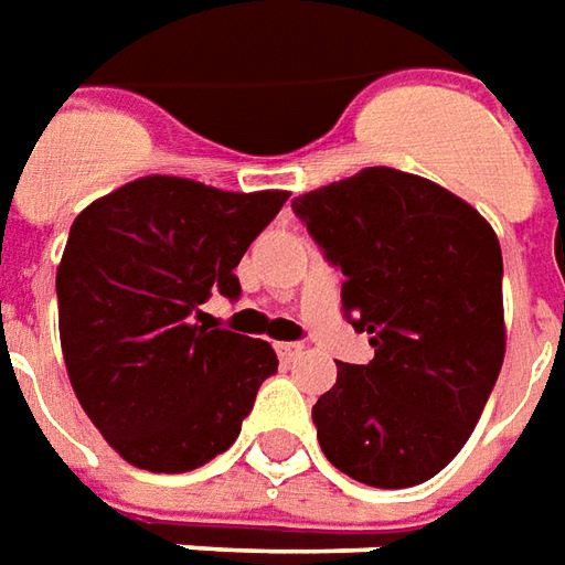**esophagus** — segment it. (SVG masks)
Here are the masks:
<instances>
[{
    "label": "esophagus",
    "instance_id": "1",
    "mask_svg": "<svg viewBox=\"0 0 565 565\" xmlns=\"http://www.w3.org/2000/svg\"><path fill=\"white\" fill-rule=\"evenodd\" d=\"M275 351H278V358H281V361H296V358L302 354V345H299V342H278Z\"/></svg>",
    "mask_w": 565,
    "mask_h": 565
}]
</instances>
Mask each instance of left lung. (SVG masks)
Returning a JSON list of instances; mask_svg holds the SVG:
<instances>
[{"label": "left lung", "instance_id": "left-lung-1", "mask_svg": "<svg viewBox=\"0 0 565 565\" xmlns=\"http://www.w3.org/2000/svg\"><path fill=\"white\" fill-rule=\"evenodd\" d=\"M294 211L376 349L370 364L339 361L311 406L323 456L366 487L425 483L459 456L502 370L499 238L468 201L394 168L306 192Z\"/></svg>", "mask_w": 565, "mask_h": 565}]
</instances>
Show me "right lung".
I'll use <instances>...</instances> for the list:
<instances>
[{
  "instance_id": "add662e5",
  "label": "right lung",
  "mask_w": 565,
  "mask_h": 565,
  "mask_svg": "<svg viewBox=\"0 0 565 565\" xmlns=\"http://www.w3.org/2000/svg\"><path fill=\"white\" fill-rule=\"evenodd\" d=\"M290 192L149 173L90 201L57 266L63 364L121 459L183 475L226 452L278 370L269 342L201 321L242 294L235 266Z\"/></svg>"
}]
</instances>
